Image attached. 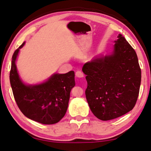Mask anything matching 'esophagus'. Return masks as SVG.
<instances>
[{
    "instance_id": "1",
    "label": "esophagus",
    "mask_w": 151,
    "mask_h": 151,
    "mask_svg": "<svg viewBox=\"0 0 151 151\" xmlns=\"http://www.w3.org/2000/svg\"><path fill=\"white\" fill-rule=\"evenodd\" d=\"M75 75H76V77H78V78H83V76H84V74L82 73L81 71H80V70L76 71V73H75Z\"/></svg>"
}]
</instances>
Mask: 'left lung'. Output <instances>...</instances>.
<instances>
[{"label":"left lung","mask_w":151,"mask_h":151,"mask_svg":"<svg viewBox=\"0 0 151 151\" xmlns=\"http://www.w3.org/2000/svg\"><path fill=\"white\" fill-rule=\"evenodd\" d=\"M117 38L111 53L96 56L83 67L86 100L94 115L102 121L131 111L139 93L141 70L137 53L122 35Z\"/></svg>","instance_id":"obj_1"}]
</instances>
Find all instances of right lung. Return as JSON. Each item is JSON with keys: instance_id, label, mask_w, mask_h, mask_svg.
I'll return each mask as SVG.
<instances>
[{"instance_id": "1", "label": "right lung", "mask_w": 151, "mask_h": 151, "mask_svg": "<svg viewBox=\"0 0 151 151\" xmlns=\"http://www.w3.org/2000/svg\"><path fill=\"white\" fill-rule=\"evenodd\" d=\"M24 42L12 57L10 83L15 101L27 118L44 124L57 123L67 111L70 91L75 85V72L55 73L47 81L27 85L20 78L16 61Z\"/></svg>"}]
</instances>
